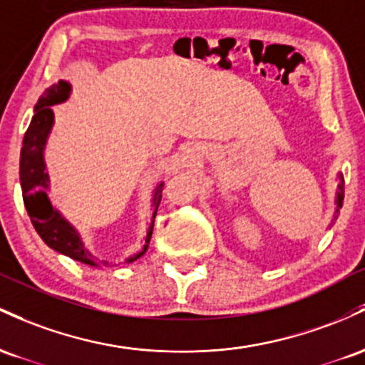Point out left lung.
Masks as SVG:
<instances>
[{"instance_id": "8db88e82", "label": "left lung", "mask_w": 365, "mask_h": 365, "mask_svg": "<svg viewBox=\"0 0 365 365\" xmlns=\"http://www.w3.org/2000/svg\"><path fill=\"white\" fill-rule=\"evenodd\" d=\"M338 179H339V184H338V191H336V200H334V203H336V208H334V215H333V220L338 219V214H339V208H341L343 205V198H345V195H343V191H345V184H343V175L338 174ZM333 220H331V224H333Z\"/></svg>"}]
</instances>
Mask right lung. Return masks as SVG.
Returning <instances> with one entry per match:
<instances>
[{
  "instance_id": "1",
  "label": "right lung",
  "mask_w": 365,
  "mask_h": 365,
  "mask_svg": "<svg viewBox=\"0 0 365 365\" xmlns=\"http://www.w3.org/2000/svg\"><path fill=\"white\" fill-rule=\"evenodd\" d=\"M71 91L72 86L67 81H58L56 84L50 86L36 103L34 117L29 124L26 136H24L22 151H20V186H22L24 205L27 208V214L31 217L32 226L38 231L41 240L61 255L71 257L81 264L101 267V265H106V262H98L94 259L93 253L84 247L77 229L53 207L50 198H48L50 175H48L46 163H44V148H46L53 124H55V113H53L51 106L68 100ZM162 191L163 182L157 184L153 190V198H151L153 215H151V222L148 231H146L145 245L138 253L125 259V264L138 260L148 250L155 215H157V208L162 200Z\"/></svg>"
}]
</instances>
